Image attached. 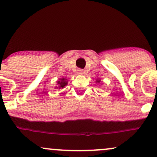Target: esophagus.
I'll list each match as a JSON object with an SVG mask.
<instances>
[{
	"label": "esophagus",
	"instance_id": "esophagus-1",
	"mask_svg": "<svg viewBox=\"0 0 157 157\" xmlns=\"http://www.w3.org/2000/svg\"><path fill=\"white\" fill-rule=\"evenodd\" d=\"M82 73H83V70H82V69H78V70H77V74H78V75H82Z\"/></svg>",
	"mask_w": 157,
	"mask_h": 157
}]
</instances>
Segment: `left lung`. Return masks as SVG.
Wrapping results in <instances>:
<instances>
[{"label":"left lung","instance_id":"8db88e82","mask_svg":"<svg viewBox=\"0 0 157 157\" xmlns=\"http://www.w3.org/2000/svg\"><path fill=\"white\" fill-rule=\"evenodd\" d=\"M96 82L97 83H100V82H101V80H99V79H97V80H96Z\"/></svg>","mask_w":157,"mask_h":157}]
</instances>
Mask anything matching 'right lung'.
Returning <instances> with one entry per match:
<instances>
[{
    "label": "right lung",
    "instance_id": "right-lung-1",
    "mask_svg": "<svg viewBox=\"0 0 157 157\" xmlns=\"http://www.w3.org/2000/svg\"><path fill=\"white\" fill-rule=\"evenodd\" d=\"M68 84V80L66 78H60V80L57 82V86L55 87V89H63L65 86Z\"/></svg>",
    "mask_w": 157,
    "mask_h": 157
}]
</instances>
